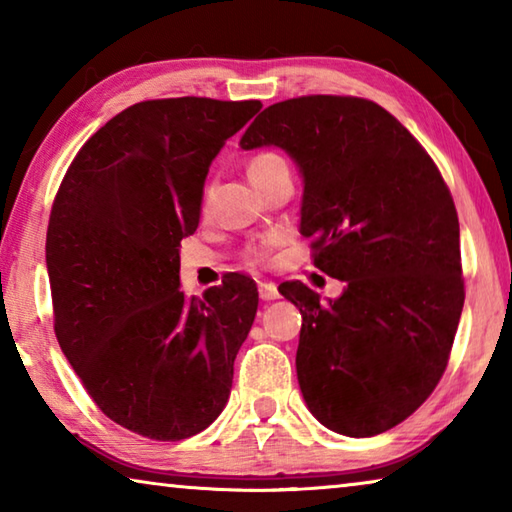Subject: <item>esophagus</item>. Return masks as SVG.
I'll return each instance as SVG.
<instances>
[{"label": "esophagus", "mask_w": 512, "mask_h": 512, "mask_svg": "<svg viewBox=\"0 0 512 512\" xmlns=\"http://www.w3.org/2000/svg\"><path fill=\"white\" fill-rule=\"evenodd\" d=\"M257 287H259V298H262V300L280 298V291H277V287H275L273 282H259Z\"/></svg>", "instance_id": "34e87169"}]
</instances>
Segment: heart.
Wrapping results in <instances>:
<instances>
[{
	"mask_svg": "<svg viewBox=\"0 0 512 512\" xmlns=\"http://www.w3.org/2000/svg\"><path fill=\"white\" fill-rule=\"evenodd\" d=\"M280 164H284V160L280 158V155H275V153H257L248 162V176H250V180L262 178L264 173H268V171L275 169V167H280ZM264 259H266V244L255 246V248L248 250V262L250 264H262Z\"/></svg>",
	"mask_w": 512,
	"mask_h": 512,
	"instance_id": "obj_1",
	"label": "heart"
}]
</instances>
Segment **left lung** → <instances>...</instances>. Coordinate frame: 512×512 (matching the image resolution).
Instances as JSON below:
<instances>
[{
	"instance_id": "left-lung-1",
	"label": "left lung",
	"mask_w": 512,
	"mask_h": 512,
	"mask_svg": "<svg viewBox=\"0 0 512 512\" xmlns=\"http://www.w3.org/2000/svg\"><path fill=\"white\" fill-rule=\"evenodd\" d=\"M239 144L280 146L298 164L300 232L316 268L345 282L327 305L302 282L280 287L302 314L296 370L309 411L352 438L393 429L443 377L463 311L443 176L391 112L359 97L273 103Z\"/></svg>"
}]
</instances>
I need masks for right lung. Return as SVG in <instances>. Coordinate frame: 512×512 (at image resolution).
Here are the masks:
<instances>
[{
    "label": "right lung",
    "mask_w": 512,
    "mask_h": 512,
    "mask_svg": "<svg viewBox=\"0 0 512 512\" xmlns=\"http://www.w3.org/2000/svg\"><path fill=\"white\" fill-rule=\"evenodd\" d=\"M259 101L153 99L121 110L76 153L51 207L47 271L60 350L112 422L153 440L196 436L230 397L257 287L230 275L180 291V241L203 185Z\"/></svg>",
    "instance_id": "1"
}]
</instances>
